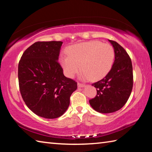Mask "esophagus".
I'll return each instance as SVG.
<instances>
[{
    "instance_id": "esophagus-1",
    "label": "esophagus",
    "mask_w": 152,
    "mask_h": 152,
    "mask_svg": "<svg viewBox=\"0 0 152 152\" xmlns=\"http://www.w3.org/2000/svg\"><path fill=\"white\" fill-rule=\"evenodd\" d=\"M84 86V84H82V83H80V82H78V88H82V87Z\"/></svg>"
}]
</instances>
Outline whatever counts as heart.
Wrapping results in <instances>:
<instances>
[{"label":"heart","mask_w":152,"mask_h":152,"mask_svg":"<svg viewBox=\"0 0 152 152\" xmlns=\"http://www.w3.org/2000/svg\"><path fill=\"white\" fill-rule=\"evenodd\" d=\"M66 52L68 56H61L60 64L68 78H73L82 68L84 78L92 80L102 79L109 72L115 58L113 46L99 41L71 45Z\"/></svg>","instance_id":"1"}]
</instances>
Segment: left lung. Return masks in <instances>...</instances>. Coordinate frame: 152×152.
I'll return each mask as SVG.
<instances>
[{
	"label": "left lung",
	"instance_id": "obj_1",
	"mask_svg": "<svg viewBox=\"0 0 152 152\" xmlns=\"http://www.w3.org/2000/svg\"><path fill=\"white\" fill-rule=\"evenodd\" d=\"M115 51V61L107 76L92 84L97 93L89 100L90 104L101 113L117 111L124 106L132 93L133 76L132 60L121 45L109 40Z\"/></svg>",
	"mask_w": 152,
	"mask_h": 152
}]
</instances>
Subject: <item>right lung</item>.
Here are the masks:
<instances>
[{"instance_id":"1","label":"right lung","mask_w":152,"mask_h":152,"mask_svg":"<svg viewBox=\"0 0 152 152\" xmlns=\"http://www.w3.org/2000/svg\"><path fill=\"white\" fill-rule=\"evenodd\" d=\"M63 42H37L24 51L18 66L20 92L28 108L38 116L56 119L70 104L77 82L64 75L58 62Z\"/></svg>"}]
</instances>
